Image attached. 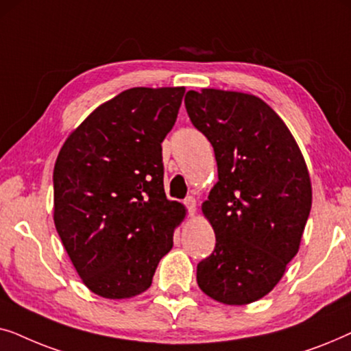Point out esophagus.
Wrapping results in <instances>:
<instances>
[{
  "mask_svg": "<svg viewBox=\"0 0 351 351\" xmlns=\"http://www.w3.org/2000/svg\"><path fill=\"white\" fill-rule=\"evenodd\" d=\"M184 203L186 206V209H189L190 215H195V213H196V199L193 198V196H189V198H186Z\"/></svg>",
  "mask_w": 351,
  "mask_h": 351,
  "instance_id": "esophagus-1",
  "label": "esophagus"
}]
</instances>
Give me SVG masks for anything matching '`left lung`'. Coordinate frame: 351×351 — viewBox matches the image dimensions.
Returning a JSON list of instances; mask_svg holds the SVG:
<instances>
[{"label": "left lung", "instance_id": "1", "mask_svg": "<svg viewBox=\"0 0 351 351\" xmlns=\"http://www.w3.org/2000/svg\"><path fill=\"white\" fill-rule=\"evenodd\" d=\"M185 108L213 145L219 172L201 206L215 247L198 263L196 281L220 304H252L299 252L311 209L304 155L275 110L252 94L189 90Z\"/></svg>", "mask_w": 351, "mask_h": 351}]
</instances>
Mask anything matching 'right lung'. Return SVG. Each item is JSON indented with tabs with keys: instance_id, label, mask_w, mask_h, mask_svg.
I'll use <instances>...</instances> for the list:
<instances>
[{
	"instance_id": "add662e5",
	"label": "right lung",
	"mask_w": 351,
	"mask_h": 351,
	"mask_svg": "<svg viewBox=\"0 0 351 351\" xmlns=\"http://www.w3.org/2000/svg\"><path fill=\"white\" fill-rule=\"evenodd\" d=\"M185 88H132L94 110L54 166V223L94 294L131 299L152 286L185 206L166 198L161 142Z\"/></svg>"
}]
</instances>
